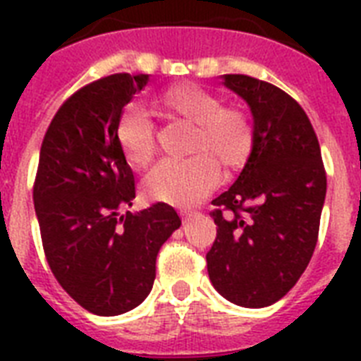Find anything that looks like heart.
<instances>
[{
	"label": "heart",
	"instance_id": "obj_1",
	"mask_svg": "<svg viewBox=\"0 0 361 361\" xmlns=\"http://www.w3.org/2000/svg\"><path fill=\"white\" fill-rule=\"evenodd\" d=\"M149 192H152L155 198H159V200H164V202L169 204H176V206H180V204L189 200L187 195L174 191V189L170 187L169 181L163 180L161 176H153L152 178V181H149Z\"/></svg>",
	"mask_w": 361,
	"mask_h": 361
}]
</instances>
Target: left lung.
<instances>
[{
    "label": "left lung",
    "instance_id": "left-lung-1",
    "mask_svg": "<svg viewBox=\"0 0 361 361\" xmlns=\"http://www.w3.org/2000/svg\"><path fill=\"white\" fill-rule=\"evenodd\" d=\"M147 75L118 73L80 87L50 121L33 185L48 266L78 305L99 317L138 307L155 260L181 225L172 206L135 208V176L118 127Z\"/></svg>",
    "mask_w": 361,
    "mask_h": 361
}]
</instances>
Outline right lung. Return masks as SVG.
<instances>
[{"mask_svg": "<svg viewBox=\"0 0 361 361\" xmlns=\"http://www.w3.org/2000/svg\"><path fill=\"white\" fill-rule=\"evenodd\" d=\"M252 116V146L234 185L215 198L217 238L206 255L221 296L268 307L296 285L313 257L326 197V172L313 125L283 90L225 75Z\"/></svg>", "mask_w": 361, "mask_h": 361, "instance_id": "right-lung-1", "label": "right lung"}]
</instances>
